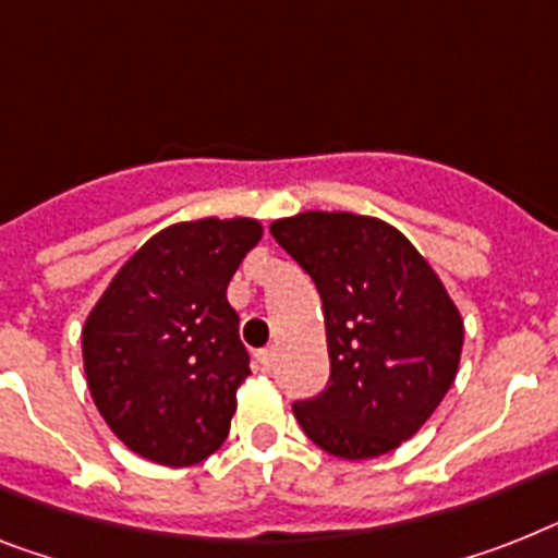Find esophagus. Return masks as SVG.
<instances>
[{
    "label": "esophagus",
    "mask_w": 558,
    "mask_h": 558,
    "mask_svg": "<svg viewBox=\"0 0 558 558\" xmlns=\"http://www.w3.org/2000/svg\"><path fill=\"white\" fill-rule=\"evenodd\" d=\"M256 359H259L262 371H270V367H274V359H276L274 348H265V351H259L256 353Z\"/></svg>",
    "instance_id": "34e87169"
}]
</instances>
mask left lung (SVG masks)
I'll list each match as a JSON object with an SVG mask.
<instances>
[{
    "instance_id": "1",
    "label": "left lung",
    "mask_w": 558,
    "mask_h": 558,
    "mask_svg": "<svg viewBox=\"0 0 558 558\" xmlns=\"http://www.w3.org/2000/svg\"><path fill=\"white\" fill-rule=\"evenodd\" d=\"M270 233L316 282L330 379L293 404L313 445L373 459L411 439L450 390L464 325L425 256L373 216L305 210Z\"/></svg>"
}]
</instances>
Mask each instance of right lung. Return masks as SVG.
Returning <instances> with one entry per match:
<instances>
[{"label":"right lung","mask_w":558,"mask_h":558,"mask_svg":"<svg viewBox=\"0 0 558 558\" xmlns=\"http://www.w3.org/2000/svg\"><path fill=\"white\" fill-rule=\"evenodd\" d=\"M262 239L256 219H196L150 236L96 302L82 359L96 408L156 464L187 468L219 450L251 356L228 282Z\"/></svg>","instance_id":"right-lung-1"}]
</instances>
